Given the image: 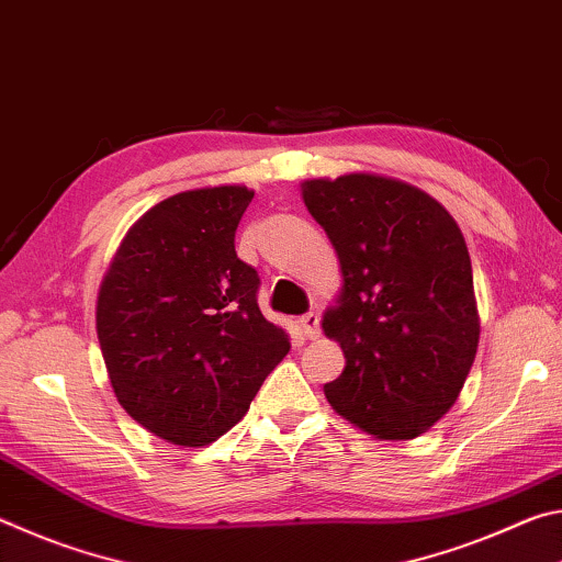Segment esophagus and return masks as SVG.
<instances>
[{
  "mask_svg": "<svg viewBox=\"0 0 562 562\" xmlns=\"http://www.w3.org/2000/svg\"><path fill=\"white\" fill-rule=\"evenodd\" d=\"M300 327H302V331H304V337H307V339H317V337L322 335V329H319V315H317V312H307V315H302V317H300Z\"/></svg>",
  "mask_w": 562,
  "mask_h": 562,
  "instance_id": "1",
  "label": "esophagus"
}]
</instances>
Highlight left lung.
<instances>
[{
  "instance_id": "8db88e82",
  "label": "left lung",
  "mask_w": 562,
  "mask_h": 562,
  "mask_svg": "<svg viewBox=\"0 0 562 562\" xmlns=\"http://www.w3.org/2000/svg\"><path fill=\"white\" fill-rule=\"evenodd\" d=\"M302 198L345 278L322 319L347 361L327 402L376 439L429 431L459 398L481 335L459 225L424 190L372 173L304 180Z\"/></svg>"
}]
</instances>
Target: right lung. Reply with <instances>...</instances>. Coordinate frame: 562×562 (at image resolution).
Wrapping results in <instances>:
<instances>
[{"label":"right lung","mask_w":562,"mask_h":562,"mask_svg":"<svg viewBox=\"0 0 562 562\" xmlns=\"http://www.w3.org/2000/svg\"><path fill=\"white\" fill-rule=\"evenodd\" d=\"M245 186L186 190L140 217L113 255L97 331L119 404L150 434L205 446L240 422L290 351L235 252Z\"/></svg>","instance_id":"right-lung-1"}]
</instances>
